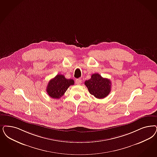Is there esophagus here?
<instances>
[{"label": "esophagus", "instance_id": "obj_1", "mask_svg": "<svg viewBox=\"0 0 157 157\" xmlns=\"http://www.w3.org/2000/svg\"><path fill=\"white\" fill-rule=\"evenodd\" d=\"M76 83L77 84V85H81L82 83V80L81 79H76Z\"/></svg>", "mask_w": 157, "mask_h": 157}]
</instances>
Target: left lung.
Instances as JSON below:
<instances>
[{"label": "left lung", "instance_id": "1", "mask_svg": "<svg viewBox=\"0 0 157 157\" xmlns=\"http://www.w3.org/2000/svg\"><path fill=\"white\" fill-rule=\"evenodd\" d=\"M89 93L98 98H103L108 96L111 89V82L98 74H94L91 78L85 82Z\"/></svg>", "mask_w": 157, "mask_h": 157}]
</instances>
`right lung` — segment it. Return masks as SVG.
I'll return each mask as SVG.
<instances>
[{"label":"right lung","instance_id":"obj_1","mask_svg":"<svg viewBox=\"0 0 157 157\" xmlns=\"http://www.w3.org/2000/svg\"><path fill=\"white\" fill-rule=\"evenodd\" d=\"M73 85V79H66L63 75L58 74L49 81L46 92L50 97L58 99L64 95L70 86Z\"/></svg>","mask_w":157,"mask_h":157}]
</instances>
